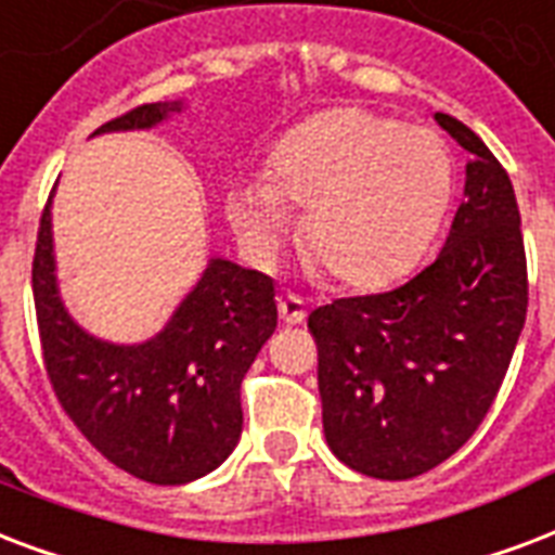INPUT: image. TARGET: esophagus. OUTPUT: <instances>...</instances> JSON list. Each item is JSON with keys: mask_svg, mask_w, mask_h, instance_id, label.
Listing matches in <instances>:
<instances>
[{"mask_svg": "<svg viewBox=\"0 0 555 555\" xmlns=\"http://www.w3.org/2000/svg\"><path fill=\"white\" fill-rule=\"evenodd\" d=\"M279 317H282L287 325L302 323V320L308 317V308H306V302H302V296L291 294V291L279 294Z\"/></svg>", "mask_w": 555, "mask_h": 555, "instance_id": "1", "label": "esophagus"}]
</instances>
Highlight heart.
<instances>
[{
	"label": "heart",
	"mask_w": 555,
	"mask_h": 555,
	"mask_svg": "<svg viewBox=\"0 0 555 555\" xmlns=\"http://www.w3.org/2000/svg\"><path fill=\"white\" fill-rule=\"evenodd\" d=\"M454 194L446 139L370 109H337L291 130L268 175L232 185L230 221L253 261L273 264L306 206L302 241L337 282L375 287L408 273Z\"/></svg>",
	"instance_id": "1"
}]
</instances>
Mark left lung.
<instances>
[{"label": "left lung", "mask_w": 555, "mask_h": 555, "mask_svg": "<svg viewBox=\"0 0 555 555\" xmlns=\"http://www.w3.org/2000/svg\"><path fill=\"white\" fill-rule=\"evenodd\" d=\"M472 154L442 253L384 294L308 314L325 442L354 472L410 480L483 422L527 317V253L509 175L475 130L434 116Z\"/></svg>", "instance_id": "1"}]
</instances>
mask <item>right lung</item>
<instances>
[{
    "mask_svg": "<svg viewBox=\"0 0 555 555\" xmlns=\"http://www.w3.org/2000/svg\"><path fill=\"white\" fill-rule=\"evenodd\" d=\"M175 104H139L101 125L154 127ZM42 366L63 413L101 456L156 486L209 475L241 437V380L276 328V287L259 270L211 259L154 340L113 346L75 325L54 282L52 215H40L31 261Z\"/></svg>",
    "mask_w": 555,
    "mask_h": 555,
    "instance_id": "right-lung-1",
    "label": "right lung"
}]
</instances>
